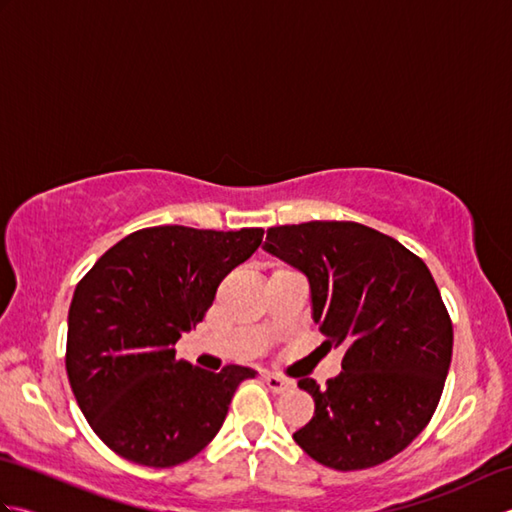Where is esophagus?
<instances>
[{"label":"esophagus","mask_w":512,"mask_h":512,"mask_svg":"<svg viewBox=\"0 0 512 512\" xmlns=\"http://www.w3.org/2000/svg\"><path fill=\"white\" fill-rule=\"evenodd\" d=\"M264 383L275 391V394H281V391H286L292 387V380L284 378V376H277V374H264Z\"/></svg>","instance_id":"1"}]
</instances>
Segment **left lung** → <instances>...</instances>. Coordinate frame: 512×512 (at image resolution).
<instances>
[{
	"label": "left lung",
	"mask_w": 512,
	"mask_h": 512,
	"mask_svg": "<svg viewBox=\"0 0 512 512\" xmlns=\"http://www.w3.org/2000/svg\"><path fill=\"white\" fill-rule=\"evenodd\" d=\"M264 248L308 277L325 345L345 350L323 389L299 380L314 416L292 438L336 471L391 460L429 424L451 365L453 325L427 264L356 222L273 226Z\"/></svg>",
	"instance_id": "obj_1"
}]
</instances>
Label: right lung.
Returning <instances> with one entry per match:
<instances>
[{
	"label": "right lung",
	"instance_id": "obj_1",
	"mask_svg": "<svg viewBox=\"0 0 512 512\" xmlns=\"http://www.w3.org/2000/svg\"><path fill=\"white\" fill-rule=\"evenodd\" d=\"M262 237V228H143L76 284L65 369L83 416L121 458L167 469L222 429L237 385L255 372H206L178 361L173 345L204 319L220 281Z\"/></svg>",
	"mask_w": 512,
	"mask_h": 512
}]
</instances>
